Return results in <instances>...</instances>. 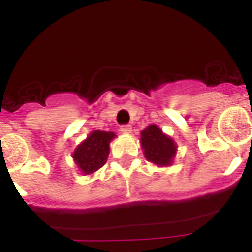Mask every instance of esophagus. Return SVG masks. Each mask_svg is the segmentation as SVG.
<instances>
[{"label": "esophagus", "mask_w": 252, "mask_h": 252, "mask_svg": "<svg viewBox=\"0 0 252 252\" xmlns=\"http://www.w3.org/2000/svg\"><path fill=\"white\" fill-rule=\"evenodd\" d=\"M121 132L122 133H131V131H132V126L131 125H124V126H121Z\"/></svg>", "instance_id": "obj_1"}]
</instances>
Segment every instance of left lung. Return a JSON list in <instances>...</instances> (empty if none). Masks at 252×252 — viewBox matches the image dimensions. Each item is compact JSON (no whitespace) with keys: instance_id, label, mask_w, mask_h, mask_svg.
<instances>
[{"instance_id":"left-lung-1","label":"left lung","mask_w":252,"mask_h":252,"mask_svg":"<svg viewBox=\"0 0 252 252\" xmlns=\"http://www.w3.org/2000/svg\"><path fill=\"white\" fill-rule=\"evenodd\" d=\"M142 153L148 159L158 166H170L174 162L178 146L175 141L161 131L157 125H149L141 131Z\"/></svg>"}]
</instances>
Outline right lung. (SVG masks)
I'll list each match as a JSON object with an SVG mask.
<instances>
[{"mask_svg":"<svg viewBox=\"0 0 252 252\" xmlns=\"http://www.w3.org/2000/svg\"><path fill=\"white\" fill-rule=\"evenodd\" d=\"M116 137L112 131L94 130L75 148L73 153L75 165L83 175H90L95 173L106 164L110 144Z\"/></svg>","mask_w":252,"mask_h":252,"instance_id":"1","label":"right lung"}]
</instances>
